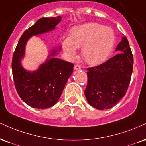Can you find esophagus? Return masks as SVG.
I'll return each mask as SVG.
<instances>
[{"label": "esophagus", "mask_w": 146, "mask_h": 146, "mask_svg": "<svg viewBox=\"0 0 146 146\" xmlns=\"http://www.w3.org/2000/svg\"><path fill=\"white\" fill-rule=\"evenodd\" d=\"M74 69L76 70V71L81 70V66L80 65H78V64H76V65H75L74 66Z\"/></svg>", "instance_id": "1"}]
</instances>
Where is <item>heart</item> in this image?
Wrapping results in <instances>:
<instances>
[{
	"instance_id": "1",
	"label": "heart",
	"mask_w": 146,
	"mask_h": 146,
	"mask_svg": "<svg viewBox=\"0 0 146 146\" xmlns=\"http://www.w3.org/2000/svg\"><path fill=\"white\" fill-rule=\"evenodd\" d=\"M115 36L111 28L88 22L71 30L68 38L62 42V48L69 58H74L77 48H82V57L88 64L97 65L111 53Z\"/></svg>"
}]
</instances>
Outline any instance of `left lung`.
I'll use <instances>...</instances> for the list:
<instances>
[{
    "label": "left lung",
    "instance_id": "obj_1",
    "mask_svg": "<svg viewBox=\"0 0 146 146\" xmlns=\"http://www.w3.org/2000/svg\"><path fill=\"white\" fill-rule=\"evenodd\" d=\"M118 52L106 62L88 68L84 93L88 103L99 110L110 109L125 95L133 68V56L126 36L116 47Z\"/></svg>",
    "mask_w": 146,
    "mask_h": 146
}]
</instances>
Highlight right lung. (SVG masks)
Returning <instances> with one entry per match:
<instances>
[{
	"mask_svg": "<svg viewBox=\"0 0 146 146\" xmlns=\"http://www.w3.org/2000/svg\"><path fill=\"white\" fill-rule=\"evenodd\" d=\"M60 21L61 16L39 19L24 31L14 52L12 73L15 89L21 99L32 108L43 110L54 106L73 73V64L54 57L60 47L52 50L46 61L36 71H27L21 64L28 40L33 36L53 31Z\"/></svg>",
	"mask_w": 146,
	"mask_h": 146,
	"instance_id": "1",
	"label": "right lung"
}]
</instances>
